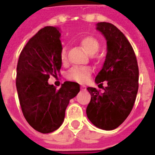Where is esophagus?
Masks as SVG:
<instances>
[{"instance_id": "34e87169", "label": "esophagus", "mask_w": 155, "mask_h": 155, "mask_svg": "<svg viewBox=\"0 0 155 155\" xmlns=\"http://www.w3.org/2000/svg\"><path fill=\"white\" fill-rule=\"evenodd\" d=\"M81 89L82 90V91H85V90H86V86H85V85H84V84H81Z\"/></svg>"}]
</instances>
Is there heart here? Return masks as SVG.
I'll return each instance as SVG.
<instances>
[{
  "label": "heart",
  "instance_id": "b5f03b06",
  "mask_svg": "<svg viewBox=\"0 0 155 155\" xmlns=\"http://www.w3.org/2000/svg\"><path fill=\"white\" fill-rule=\"evenodd\" d=\"M81 44L82 47L88 54L94 55L100 50V43L93 36H85L81 39ZM61 60L62 63H66L67 53L66 50L63 48L61 52ZM91 74V69L90 67H74L69 71L67 76L69 79L78 82H85Z\"/></svg>",
  "mask_w": 155,
  "mask_h": 155
}]
</instances>
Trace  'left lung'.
I'll list each match as a JSON object with an SVG mask.
<instances>
[{
  "label": "left lung",
  "instance_id": "1",
  "mask_svg": "<svg viewBox=\"0 0 155 155\" xmlns=\"http://www.w3.org/2000/svg\"><path fill=\"white\" fill-rule=\"evenodd\" d=\"M96 30L106 40L107 53L95 83L107 81L104 93L88 87L91 100L86 114L99 129H116L133 109L139 88V68L134 50L122 32L108 22H99Z\"/></svg>",
  "mask_w": 155,
  "mask_h": 155
}]
</instances>
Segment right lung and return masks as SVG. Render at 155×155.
<instances>
[{
    "label": "right lung",
    "instance_id": "1",
    "mask_svg": "<svg viewBox=\"0 0 155 155\" xmlns=\"http://www.w3.org/2000/svg\"><path fill=\"white\" fill-rule=\"evenodd\" d=\"M61 30L45 26L25 45L16 69L19 101L29 124L43 134L51 133L63 123L71 99L80 92V84L65 81L57 91L48 83L61 68Z\"/></svg>",
    "mask_w": 155,
    "mask_h": 155
}]
</instances>
